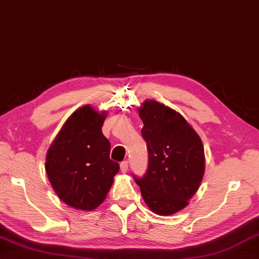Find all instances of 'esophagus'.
Here are the masks:
<instances>
[{"mask_svg": "<svg viewBox=\"0 0 259 259\" xmlns=\"http://www.w3.org/2000/svg\"><path fill=\"white\" fill-rule=\"evenodd\" d=\"M128 167H129V164L126 161H123L120 163V168H121V172L122 173H126L128 172Z\"/></svg>", "mask_w": 259, "mask_h": 259, "instance_id": "1", "label": "esophagus"}]
</instances>
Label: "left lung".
<instances>
[{"label":"left lung","instance_id":"left-lung-1","mask_svg":"<svg viewBox=\"0 0 259 259\" xmlns=\"http://www.w3.org/2000/svg\"><path fill=\"white\" fill-rule=\"evenodd\" d=\"M147 144L148 168L134 179L150 210L172 215L185 208L196 194L205 172L201 139L185 117L156 101L138 109Z\"/></svg>","mask_w":259,"mask_h":259}]
</instances>
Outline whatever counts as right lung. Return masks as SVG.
<instances>
[{"mask_svg": "<svg viewBox=\"0 0 259 259\" xmlns=\"http://www.w3.org/2000/svg\"><path fill=\"white\" fill-rule=\"evenodd\" d=\"M106 112L84 105L65 121L48 150L45 170L55 194L73 208L93 210L104 201L120 165L110 159L102 133Z\"/></svg>", "mask_w": 259, "mask_h": 259, "instance_id": "add662e5", "label": "right lung"}]
</instances>
